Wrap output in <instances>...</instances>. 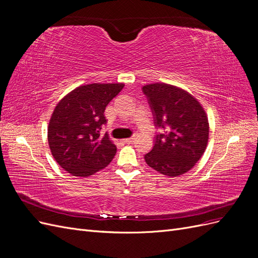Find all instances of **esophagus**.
<instances>
[{
    "label": "esophagus",
    "instance_id": "obj_1",
    "mask_svg": "<svg viewBox=\"0 0 258 258\" xmlns=\"http://www.w3.org/2000/svg\"><path fill=\"white\" fill-rule=\"evenodd\" d=\"M135 140H136V137L134 136V137H131V138L124 139V140H123V142H124V143H127V144H131V143H134V142H135Z\"/></svg>",
    "mask_w": 258,
    "mask_h": 258
}]
</instances>
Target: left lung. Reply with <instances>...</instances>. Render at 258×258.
I'll list each match as a JSON object with an SVG mask.
<instances>
[{"instance_id":"8db88e82","label":"left lung","mask_w":258,"mask_h":258,"mask_svg":"<svg viewBox=\"0 0 258 258\" xmlns=\"http://www.w3.org/2000/svg\"><path fill=\"white\" fill-rule=\"evenodd\" d=\"M153 113L154 140L145 162L167 176L189 171L204 155L209 139L208 117L188 92L168 84H150L142 88Z\"/></svg>"}]
</instances>
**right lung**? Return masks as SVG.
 Listing matches in <instances>:
<instances>
[{"label":"right lung","mask_w":258,"mask_h":258,"mask_svg":"<svg viewBox=\"0 0 258 258\" xmlns=\"http://www.w3.org/2000/svg\"><path fill=\"white\" fill-rule=\"evenodd\" d=\"M123 84H89L72 90L54 107L48 124L53 158L74 176H89L105 168L116 146L105 134L104 111Z\"/></svg>","instance_id":"obj_1"}]
</instances>
